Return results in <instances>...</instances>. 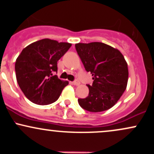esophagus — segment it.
Segmentation results:
<instances>
[{"label":"esophagus","mask_w":154,"mask_h":154,"mask_svg":"<svg viewBox=\"0 0 154 154\" xmlns=\"http://www.w3.org/2000/svg\"><path fill=\"white\" fill-rule=\"evenodd\" d=\"M72 83L74 85H79V82L78 80L74 81V82H72Z\"/></svg>","instance_id":"obj_1"}]
</instances>
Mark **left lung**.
<instances>
[{
  "mask_svg": "<svg viewBox=\"0 0 154 154\" xmlns=\"http://www.w3.org/2000/svg\"><path fill=\"white\" fill-rule=\"evenodd\" d=\"M76 51L93 82L87 85L89 94L79 98L82 109L100 112L111 109L126 90L128 81V63L118 49L99 42L75 44Z\"/></svg>",
  "mask_w": 154,
  "mask_h": 154,
  "instance_id": "obj_1",
  "label": "left lung"
}]
</instances>
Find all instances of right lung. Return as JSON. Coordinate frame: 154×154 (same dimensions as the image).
I'll return each instance as SVG.
<instances>
[{
  "mask_svg": "<svg viewBox=\"0 0 154 154\" xmlns=\"http://www.w3.org/2000/svg\"><path fill=\"white\" fill-rule=\"evenodd\" d=\"M72 46L43 39L23 49L15 63L17 80L24 95L38 105H48L58 100L68 81H63L53 72H57V61Z\"/></svg>",
  "mask_w": 154,
  "mask_h": 154,
  "instance_id": "add662e5",
  "label": "right lung"
}]
</instances>
